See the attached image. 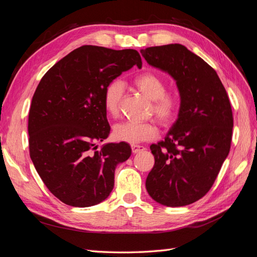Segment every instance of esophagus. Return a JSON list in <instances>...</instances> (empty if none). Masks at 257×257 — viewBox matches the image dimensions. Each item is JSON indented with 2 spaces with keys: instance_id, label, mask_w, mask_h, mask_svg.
<instances>
[{
  "instance_id": "34e87169",
  "label": "esophagus",
  "mask_w": 257,
  "mask_h": 257,
  "mask_svg": "<svg viewBox=\"0 0 257 257\" xmlns=\"http://www.w3.org/2000/svg\"><path fill=\"white\" fill-rule=\"evenodd\" d=\"M131 150H133L134 154H138V153H140V152H143L145 150V148H144V146H142V145H136V144H134V145H131Z\"/></svg>"
}]
</instances>
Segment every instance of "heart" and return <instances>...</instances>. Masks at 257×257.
Masks as SVG:
<instances>
[{
	"label": "heart",
	"mask_w": 257,
	"mask_h": 257,
	"mask_svg": "<svg viewBox=\"0 0 257 257\" xmlns=\"http://www.w3.org/2000/svg\"><path fill=\"white\" fill-rule=\"evenodd\" d=\"M134 84L139 91L152 100L151 114L155 115L163 126L172 123L179 114L181 100L175 91L166 90V80L154 72H144L134 79ZM123 89L124 85L120 79H114L105 87L103 105L108 115L113 117L118 115ZM157 134L158 128L153 120L122 121L116 123L113 128L116 140L130 144L150 141Z\"/></svg>",
	"instance_id": "1"
}]
</instances>
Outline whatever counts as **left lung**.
<instances>
[{
	"instance_id": "1",
	"label": "left lung",
	"mask_w": 257,
	"mask_h": 257,
	"mask_svg": "<svg viewBox=\"0 0 257 257\" xmlns=\"http://www.w3.org/2000/svg\"><path fill=\"white\" fill-rule=\"evenodd\" d=\"M149 64L177 80L179 118L164 141L151 145L155 158L146 179L154 200L182 207L206 195L230 150L233 117L215 70L181 44L141 50Z\"/></svg>"
}]
</instances>
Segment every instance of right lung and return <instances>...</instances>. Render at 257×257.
<instances>
[{
	"label": "right lung",
	"mask_w": 257,
	"mask_h": 257,
	"mask_svg": "<svg viewBox=\"0 0 257 257\" xmlns=\"http://www.w3.org/2000/svg\"><path fill=\"white\" fill-rule=\"evenodd\" d=\"M142 59L135 49L84 45L51 67L33 94L29 151L44 184L72 207L98 204L114 187L115 168L131 155L129 144L97 141L109 135L105 87Z\"/></svg>",
	"instance_id": "obj_1"
}]
</instances>
